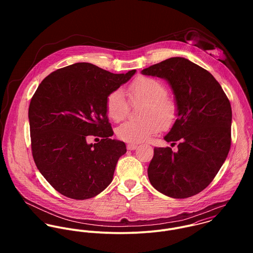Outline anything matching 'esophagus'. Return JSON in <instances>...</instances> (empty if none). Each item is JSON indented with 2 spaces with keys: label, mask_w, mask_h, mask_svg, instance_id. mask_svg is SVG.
Instances as JSON below:
<instances>
[{
  "label": "esophagus",
  "mask_w": 253,
  "mask_h": 253,
  "mask_svg": "<svg viewBox=\"0 0 253 253\" xmlns=\"http://www.w3.org/2000/svg\"><path fill=\"white\" fill-rule=\"evenodd\" d=\"M126 148L128 150H135L137 148V144H134V143H129V144L126 145Z\"/></svg>",
  "instance_id": "34e87169"
}]
</instances>
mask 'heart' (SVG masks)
<instances>
[{
	"instance_id": "1",
	"label": "heart",
	"mask_w": 253,
	"mask_h": 253,
	"mask_svg": "<svg viewBox=\"0 0 253 253\" xmlns=\"http://www.w3.org/2000/svg\"><path fill=\"white\" fill-rule=\"evenodd\" d=\"M129 97L133 102H146L142 116L143 121H127L121 125L117 136L126 142L140 143L147 141L161 131L162 126L170 128L177 118V104L168 96L165 84L152 77H139L127 87ZM129 110V103L120 88L114 89L107 95L106 111L115 122L124 120Z\"/></svg>"
}]
</instances>
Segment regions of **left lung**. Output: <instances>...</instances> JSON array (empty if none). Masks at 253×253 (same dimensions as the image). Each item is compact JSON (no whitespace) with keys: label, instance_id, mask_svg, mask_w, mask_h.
<instances>
[{"label":"left lung","instance_id":"obj_1","mask_svg":"<svg viewBox=\"0 0 253 253\" xmlns=\"http://www.w3.org/2000/svg\"><path fill=\"white\" fill-rule=\"evenodd\" d=\"M142 74L166 79L177 104V119L165 140L178 141V151L156 147L149 180L166 196H195L214 179L230 151V101L211 73L183 57L166 59Z\"/></svg>","mask_w":253,"mask_h":253}]
</instances>
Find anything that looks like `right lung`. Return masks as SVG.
<instances>
[{
  "label": "right lung",
  "mask_w": 253,
  "mask_h": 253,
  "mask_svg": "<svg viewBox=\"0 0 253 253\" xmlns=\"http://www.w3.org/2000/svg\"><path fill=\"white\" fill-rule=\"evenodd\" d=\"M134 74L81 62L50 73L39 84L28 111L32 155L42 175L63 196L90 199L113 180L126 148L110 138L106 98ZM90 137L101 139L88 145Z\"/></svg>",
  "instance_id": "1"
}]
</instances>
